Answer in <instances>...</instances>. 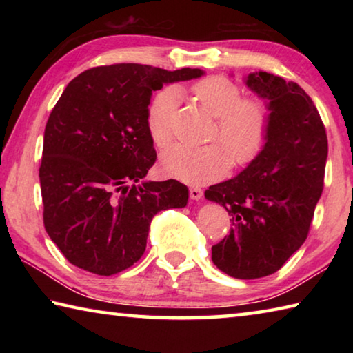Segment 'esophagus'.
<instances>
[{
    "instance_id": "34e87169",
    "label": "esophagus",
    "mask_w": 353,
    "mask_h": 353,
    "mask_svg": "<svg viewBox=\"0 0 353 353\" xmlns=\"http://www.w3.org/2000/svg\"><path fill=\"white\" fill-rule=\"evenodd\" d=\"M190 198L193 201L202 199V190L199 187H191L190 188Z\"/></svg>"
}]
</instances>
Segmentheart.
<instances>
[{
    "instance_id": "heart-1",
    "label": "heart",
    "mask_w": 353,
    "mask_h": 353,
    "mask_svg": "<svg viewBox=\"0 0 353 353\" xmlns=\"http://www.w3.org/2000/svg\"><path fill=\"white\" fill-rule=\"evenodd\" d=\"M193 94L202 109L216 118L213 139L223 143L204 146L177 145L163 151L160 163L166 172L188 183L213 181L230 168L244 166L265 148L271 128V107L263 98H243L240 83L224 76H208L196 82ZM181 99L176 88H165L151 101L146 112L149 137L165 148L174 134V117Z\"/></svg>"
}]
</instances>
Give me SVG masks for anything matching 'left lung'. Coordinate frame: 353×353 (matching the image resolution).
<instances>
[{
	"instance_id": "1",
	"label": "left lung",
	"mask_w": 353,
	"mask_h": 353,
	"mask_svg": "<svg viewBox=\"0 0 353 353\" xmlns=\"http://www.w3.org/2000/svg\"><path fill=\"white\" fill-rule=\"evenodd\" d=\"M246 85L271 107L261 152L240 174L212 185L208 201L230 214L232 229L212 248V260L230 277L250 280L279 271L307 240L324 188L328 143L312 98L296 82L266 71Z\"/></svg>"
}]
</instances>
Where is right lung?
I'll use <instances>...</instances> for the list:
<instances>
[{
  "label": "right lung",
  "instance_id": "obj_1",
  "mask_svg": "<svg viewBox=\"0 0 353 353\" xmlns=\"http://www.w3.org/2000/svg\"><path fill=\"white\" fill-rule=\"evenodd\" d=\"M140 63L83 71L48 118L39 170L43 224L71 265L113 276L141 259L154 214L182 208L188 188L141 182L157 154L146 128L152 92L201 77Z\"/></svg>",
  "mask_w": 353,
  "mask_h": 353
}]
</instances>
